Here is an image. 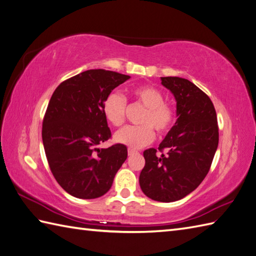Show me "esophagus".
Wrapping results in <instances>:
<instances>
[{
    "instance_id": "1",
    "label": "esophagus",
    "mask_w": 256,
    "mask_h": 256,
    "mask_svg": "<svg viewBox=\"0 0 256 256\" xmlns=\"http://www.w3.org/2000/svg\"><path fill=\"white\" fill-rule=\"evenodd\" d=\"M128 155L131 156V155H134V154H138V152L135 150H132V148H128Z\"/></svg>"
}]
</instances>
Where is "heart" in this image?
Segmentation results:
<instances>
[{
    "label": "heart",
    "mask_w": 256,
    "mask_h": 256,
    "mask_svg": "<svg viewBox=\"0 0 256 256\" xmlns=\"http://www.w3.org/2000/svg\"><path fill=\"white\" fill-rule=\"evenodd\" d=\"M132 99L145 108L140 126H125L114 134L116 143L131 148H140L154 140V131L165 134L175 118L172 108L164 102V94L152 86H138L131 91ZM126 100L118 92L108 94L102 103V113L113 126L124 122Z\"/></svg>",
    "instance_id": "obj_1"
}]
</instances>
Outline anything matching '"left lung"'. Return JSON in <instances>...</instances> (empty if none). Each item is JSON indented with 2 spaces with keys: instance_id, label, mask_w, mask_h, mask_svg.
<instances>
[{
  "instance_id": "1",
  "label": "left lung",
  "mask_w": 256,
  "mask_h": 256,
  "mask_svg": "<svg viewBox=\"0 0 256 256\" xmlns=\"http://www.w3.org/2000/svg\"><path fill=\"white\" fill-rule=\"evenodd\" d=\"M160 80L175 96L177 120L160 144L158 150H166V155L158 156L155 148L144 150L140 186L148 198L172 202L192 192L206 176L219 132L214 103L204 91L184 78Z\"/></svg>"
}]
</instances>
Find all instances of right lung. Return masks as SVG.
<instances>
[{"instance_id":"add662e5","label":"right lung","mask_w":256,"mask_h":256,"mask_svg":"<svg viewBox=\"0 0 256 256\" xmlns=\"http://www.w3.org/2000/svg\"><path fill=\"white\" fill-rule=\"evenodd\" d=\"M130 78L110 70H86L59 84L48 103L42 131L48 164L57 182L76 198L106 194L128 158L125 145L96 146L111 138L102 103Z\"/></svg>"}]
</instances>
